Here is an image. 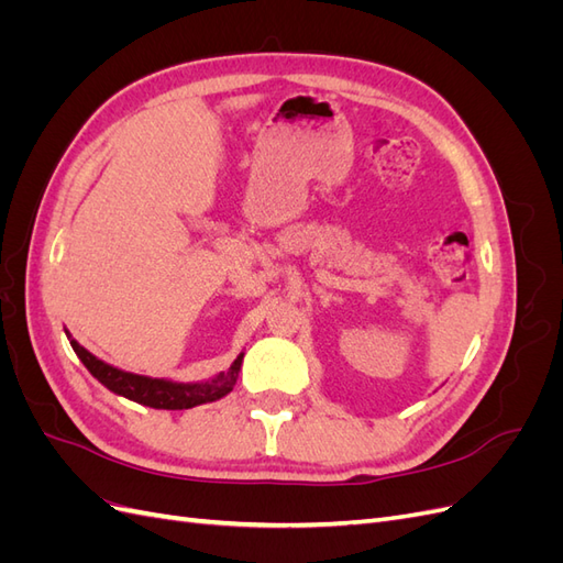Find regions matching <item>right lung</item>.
Instances as JSON below:
<instances>
[{
	"label": "right lung",
	"instance_id": "add662e5",
	"mask_svg": "<svg viewBox=\"0 0 563 563\" xmlns=\"http://www.w3.org/2000/svg\"><path fill=\"white\" fill-rule=\"evenodd\" d=\"M65 335H67V340H70V345L81 360V364L89 368V373L100 385H106L119 397H126L135 404H143L150 408H166V411H183V408H192L199 404L223 399L232 391L236 378H240L242 360H244V352H242L228 371H220L218 376H213L211 380L178 383V380H168V378L139 376V373L117 368L103 360H98V356L91 354L87 347H81L67 331H65Z\"/></svg>",
	"mask_w": 563,
	"mask_h": 563
}]
</instances>
